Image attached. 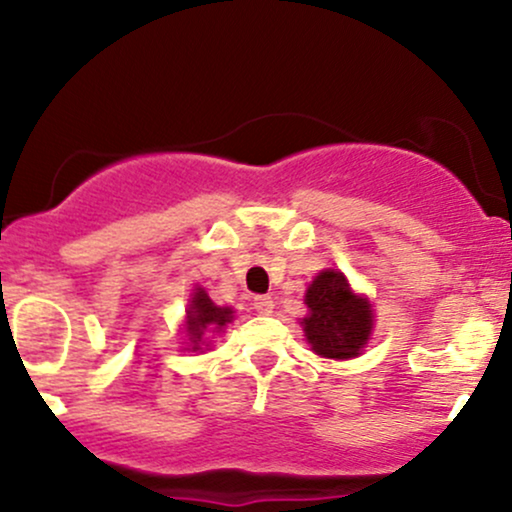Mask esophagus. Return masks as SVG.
<instances>
[{
	"label": "esophagus",
	"mask_w": 512,
	"mask_h": 512,
	"mask_svg": "<svg viewBox=\"0 0 512 512\" xmlns=\"http://www.w3.org/2000/svg\"><path fill=\"white\" fill-rule=\"evenodd\" d=\"M255 310L260 315H269L274 310V301H272V296H255Z\"/></svg>",
	"instance_id": "esophagus-1"
}]
</instances>
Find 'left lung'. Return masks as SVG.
<instances>
[{
	"label": "left lung",
	"instance_id": "1",
	"mask_svg": "<svg viewBox=\"0 0 512 512\" xmlns=\"http://www.w3.org/2000/svg\"><path fill=\"white\" fill-rule=\"evenodd\" d=\"M308 315L303 334L310 349L322 358H356L373 332V305L366 296L351 291L339 269H325L305 291Z\"/></svg>",
	"mask_w": 512,
	"mask_h": 512
}]
</instances>
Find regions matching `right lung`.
I'll use <instances>...</instances> for the list:
<instances>
[{"mask_svg":"<svg viewBox=\"0 0 512 512\" xmlns=\"http://www.w3.org/2000/svg\"><path fill=\"white\" fill-rule=\"evenodd\" d=\"M233 320L231 308H221L209 298V293L204 289H195L187 305V317H185V332H187V346L192 351H199L204 344V332H221L228 322Z\"/></svg>","mask_w":512,"mask_h":512,"instance_id":"1","label":"right lung"}]
</instances>
